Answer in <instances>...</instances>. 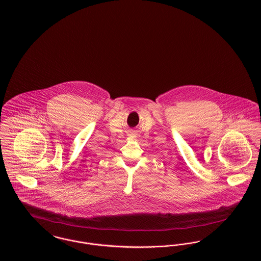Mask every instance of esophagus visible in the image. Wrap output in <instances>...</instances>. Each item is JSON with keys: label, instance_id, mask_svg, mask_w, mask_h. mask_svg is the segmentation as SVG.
Instances as JSON below:
<instances>
[{"label": "esophagus", "instance_id": "1", "mask_svg": "<svg viewBox=\"0 0 261 261\" xmlns=\"http://www.w3.org/2000/svg\"><path fill=\"white\" fill-rule=\"evenodd\" d=\"M137 135V132L135 130H131V131H129V133H128V136L129 138H135Z\"/></svg>", "mask_w": 261, "mask_h": 261}]
</instances>
